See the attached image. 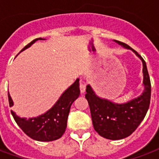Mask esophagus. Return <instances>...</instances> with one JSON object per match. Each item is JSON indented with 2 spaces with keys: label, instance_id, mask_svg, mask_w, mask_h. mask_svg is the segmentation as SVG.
Instances as JSON below:
<instances>
[{
  "label": "esophagus",
  "instance_id": "34e87169",
  "mask_svg": "<svg viewBox=\"0 0 159 159\" xmlns=\"http://www.w3.org/2000/svg\"><path fill=\"white\" fill-rule=\"evenodd\" d=\"M85 90H86V84L84 82H81L80 83V92L81 93H83L85 92Z\"/></svg>",
  "mask_w": 159,
  "mask_h": 159
}]
</instances>
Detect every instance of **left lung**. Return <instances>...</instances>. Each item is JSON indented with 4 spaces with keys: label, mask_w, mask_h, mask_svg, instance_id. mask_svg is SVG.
<instances>
[{
    "label": "left lung",
    "mask_w": 159,
    "mask_h": 159,
    "mask_svg": "<svg viewBox=\"0 0 159 159\" xmlns=\"http://www.w3.org/2000/svg\"><path fill=\"white\" fill-rule=\"evenodd\" d=\"M113 42L123 48L131 50L141 60L143 74L142 93L127 102L115 103L97 95L91 85L88 84L85 97L89 105L94 130L106 139L117 140L129 136L143 121L150 105L151 83L147 64L142 57L125 43L117 40H113Z\"/></svg>",
    "instance_id": "obj_1"
}]
</instances>
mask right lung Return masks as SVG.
Instances as JSON below:
<instances>
[{
    "instance_id": "obj_1",
    "label": "right lung",
    "mask_w": 159,
    "mask_h": 159,
    "mask_svg": "<svg viewBox=\"0 0 159 159\" xmlns=\"http://www.w3.org/2000/svg\"><path fill=\"white\" fill-rule=\"evenodd\" d=\"M38 40L46 39L37 38L33 40L30 43L26 45L20 52L29 48ZM79 94V79L77 78L75 83L63 92L55 104L44 113L37 117L26 118L18 116L12 110H11V112L19 128L33 140L38 141L58 140L66 131L70 109L73 102L78 98ZM8 100L10 107H12L13 101L9 92Z\"/></svg>"
}]
</instances>
